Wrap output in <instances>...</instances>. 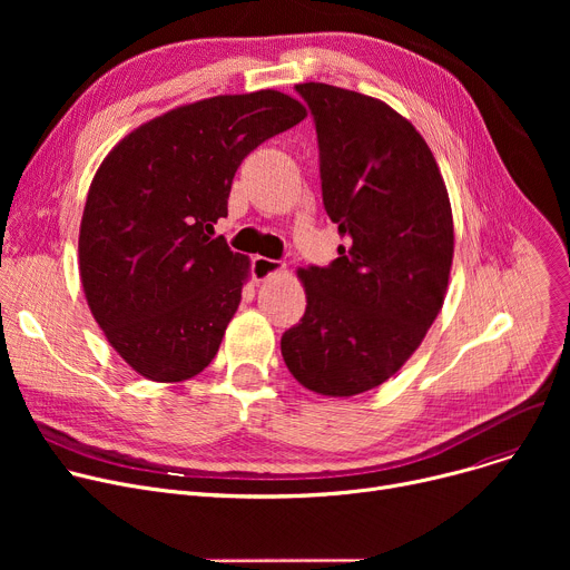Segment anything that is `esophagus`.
<instances>
[{"mask_svg": "<svg viewBox=\"0 0 570 570\" xmlns=\"http://www.w3.org/2000/svg\"><path fill=\"white\" fill-rule=\"evenodd\" d=\"M284 269V263L275 261V258H265V256H254L252 258V275L256 282L267 279L269 275H277Z\"/></svg>", "mask_w": 570, "mask_h": 570, "instance_id": "esophagus-1", "label": "esophagus"}]
</instances>
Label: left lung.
<instances>
[{
	"mask_svg": "<svg viewBox=\"0 0 570 570\" xmlns=\"http://www.w3.org/2000/svg\"><path fill=\"white\" fill-rule=\"evenodd\" d=\"M312 110L321 196L348 237L301 279L307 309L282 335L288 372L314 393L351 397L391 379L434 323L453 263V215L423 136L379 99L295 85Z\"/></svg>",
	"mask_w": 570,
	"mask_h": 570,
	"instance_id": "8db88e82",
	"label": "left lung"
}]
</instances>
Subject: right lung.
<instances>
[{
  "instance_id": "obj_1",
  "label": "right lung",
  "mask_w": 570,
  "mask_h": 570,
  "mask_svg": "<svg viewBox=\"0 0 570 570\" xmlns=\"http://www.w3.org/2000/svg\"><path fill=\"white\" fill-rule=\"evenodd\" d=\"M305 115L275 89L213 97L142 125L104 159L80 224V279L108 342L145 379L185 381L213 363L249 273L215 224L243 159Z\"/></svg>"
}]
</instances>
